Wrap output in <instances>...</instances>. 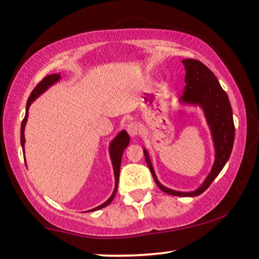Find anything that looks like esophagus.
<instances>
[{
	"label": "esophagus",
	"instance_id": "34e87169",
	"mask_svg": "<svg viewBox=\"0 0 259 259\" xmlns=\"http://www.w3.org/2000/svg\"><path fill=\"white\" fill-rule=\"evenodd\" d=\"M126 131H128V134L131 137H135L138 134V131H140V126H138L136 122H130L129 124L126 125Z\"/></svg>",
	"mask_w": 259,
	"mask_h": 259
}]
</instances>
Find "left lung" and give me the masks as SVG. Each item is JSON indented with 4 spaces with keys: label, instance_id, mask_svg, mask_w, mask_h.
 <instances>
[{
    "label": "left lung",
    "instance_id": "obj_1",
    "mask_svg": "<svg viewBox=\"0 0 259 259\" xmlns=\"http://www.w3.org/2000/svg\"><path fill=\"white\" fill-rule=\"evenodd\" d=\"M183 63L185 65V69H186V76H185L186 87H185L181 100L184 102L200 105L202 107L204 116H206L208 124L210 126L215 145L216 154L213 168H211L209 176L204 180V183L196 191L177 192L164 187L157 180L146 150H144V156L146 164L152 173L153 179L161 191L176 196H196L201 194L210 186V184L213 183L228 161L234 145L235 125L228 95L222 90L221 84L216 79L214 73L199 60L185 59Z\"/></svg>",
    "mask_w": 259,
    "mask_h": 259
}]
</instances>
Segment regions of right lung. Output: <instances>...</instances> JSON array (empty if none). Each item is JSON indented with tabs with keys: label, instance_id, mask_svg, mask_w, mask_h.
I'll return each mask as SVG.
<instances>
[{
	"label": "right lung",
	"instance_id": "obj_1",
	"mask_svg": "<svg viewBox=\"0 0 259 259\" xmlns=\"http://www.w3.org/2000/svg\"><path fill=\"white\" fill-rule=\"evenodd\" d=\"M59 79H60L59 74H51V75L45 76V78L41 80L36 87H34V90L31 92V94H30L29 99H28V102H26L25 116H24V118H23L22 124H21V144H22L23 149H24V142H25V140H24V126H25V123H26V118H28V110H29L30 105L32 103V101H34V99L38 98V96H39L41 93L48 90L49 86H51V84L57 82V81ZM129 142H130L129 135L126 134L124 130L121 131V133H119L117 136L115 137V140L111 142V144H110V157H111V163H113L114 173H115V190H114L113 194H111L110 198L108 199L105 203H102L101 206H99V207L94 208V209H92V211L101 209V208H103V207H107L108 204L113 201L115 195H116L117 186H118V178H119V168H121L122 154H123V151H124V149L129 145Z\"/></svg>",
	"mask_w": 259,
	"mask_h": 259
}]
</instances>
